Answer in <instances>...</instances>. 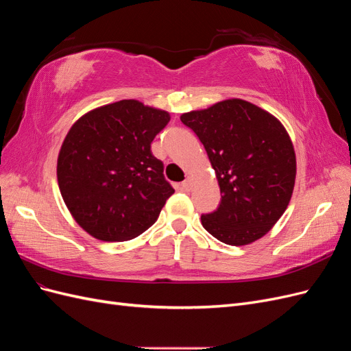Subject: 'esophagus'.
<instances>
[{"label":"esophagus","mask_w":351,"mask_h":351,"mask_svg":"<svg viewBox=\"0 0 351 351\" xmlns=\"http://www.w3.org/2000/svg\"><path fill=\"white\" fill-rule=\"evenodd\" d=\"M183 189H186V190H192V187H193V182H192V177H187L184 182H183Z\"/></svg>","instance_id":"esophagus-1"}]
</instances>
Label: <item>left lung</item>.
Returning <instances> with one entry per match:
<instances>
[{
    "mask_svg": "<svg viewBox=\"0 0 351 351\" xmlns=\"http://www.w3.org/2000/svg\"><path fill=\"white\" fill-rule=\"evenodd\" d=\"M215 169L221 204L202 215L209 234L230 246L259 240L290 204L295 182L294 146L281 121L244 99L184 112Z\"/></svg>",
    "mask_w": 351,
    "mask_h": 351,
    "instance_id": "obj_1",
    "label": "left lung"
}]
</instances>
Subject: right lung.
<instances>
[{
    "label": "right lung",
    "mask_w": 351,
    "mask_h": 351,
    "mask_svg": "<svg viewBox=\"0 0 351 351\" xmlns=\"http://www.w3.org/2000/svg\"><path fill=\"white\" fill-rule=\"evenodd\" d=\"M169 114L136 99L102 105L74 123L57 159L62 200L77 224L102 241L141 236L174 189L151 143Z\"/></svg>",
    "instance_id": "right-lung-1"
}]
</instances>
